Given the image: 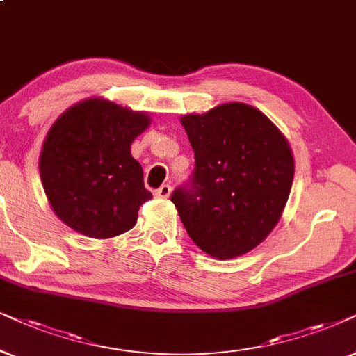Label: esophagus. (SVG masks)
<instances>
[{"instance_id": "34e87169", "label": "esophagus", "mask_w": 356, "mask_h": 356, "mask_svg": "<svg viewBox=\"0 0 356 356\" xmlns=\"http://www.w3.org/2000/svg\"><path fill=\"white\" fill-rule=\"evenodd\" d=\"M154 195L158 198H168L170 195V186H169V184H163V186H161L158 191L154 192Z\"/></svg>"}]
</instances>
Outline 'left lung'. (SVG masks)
<instances>
[{
    "label": "left lung",
    "instance_id": "left-lung-1",
    "mask_svg": "<svg viewBox=\"0 0 356 356\" xmlns=\"http://www.w3.org/2000/svg\"><path fill=\"white\" fill-rule=\"evenodd\" d=\"M195 169L170 200L191 239L218 259L243 255L270 234L290 195L295 161L257 108L231 102L182 117Z\"/></svg>",
    "mask_w": 356,
    "mask_h": 356
}]
</instances>
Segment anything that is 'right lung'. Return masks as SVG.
Returning a JSON list of instances; mask_svg holds the SVG:
<instances>
[{
	"label": "right lung",
	"mask_w": 356,
	"mask_h": 356,
	"mask_svg": "<svg viewBox=\"0 0 356 356\" xmlns=\"http://www.w3.org/2000/svg\"><path fill=\"white\" fill-rule=\"evenodd\" d=\"M148 125L143 112L102 99L76 104L54 123L40 154V177L65 225L96 239L135 226L153 193L130 146Z\"/></svg>",
	"instance_id": "right-lung-1"
}]
</instances>
